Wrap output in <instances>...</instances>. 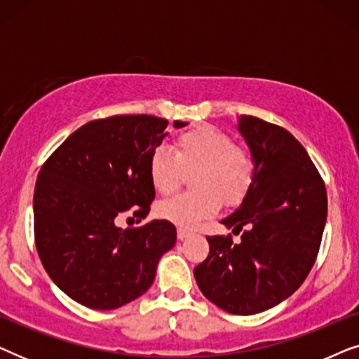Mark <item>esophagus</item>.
Masks as SVG:
<instances>
[{
    "mask_svg": "<svg viewBox=\"0 0 359 359\" xmlns=\"http://www.w3.org/2000/svg\"><path fill=\"white\" fill-rule=\"evenodd\" d=\"M176 233H178V238L180 240H183V238H186V237H188V235H189V232H188V230H186V229H178V232H176Z\"/></svg>",
    "mask_w": 359,
    "mask_h": 359,
    "instance_id": "obj_1",
    "label": "esophagus"
}]
</instances>
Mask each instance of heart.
Wrapping results in <instances>:
<instances>
[{
    "mask_svg": "<svg viewBox=\"0 0 359 359\" xmlns=\"http://www.w3.org/2000/svg\"><path fill=\"white\" fill-rule=\"evenodd\" d=\"M173 155L156 147L149 156V178L160 194L180 188L183 175H191L193 193L178 194L156 205L160 219L193 229L201 220L217 214L220 204H242L257 178V161L247 147L214 126H196L173 140Z\"/></svg>",
    "mask_w": 359,
    "mask_h": 359,
    "instance_id": "obj_1",
    "label": "heart"
}]
</instances>
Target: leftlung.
<instances>
[{
  "instance_id": "8db88e82",
  "label": "left lung",
  "mask_w": 359,
  "mask_h": 359,
  "mask_svg": "<svg viewBox=\"0 0 359 359\" xmlns=\"http://www.w3.org/2000/svg\"><path fill=\"white\" fill-rule=\"evenodd\" d=\"M238 130L257 161V178L242 205L222 220L242 233L208 237L209 255L194 268L201 292L235 316L268 311L311 273L327 220V189L291 132L253 116Z\"/></svg>"
}]
</instances>
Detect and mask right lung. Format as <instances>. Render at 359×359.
I'll return each mask as SVG.
<instances>
[{"instance_id": "obj_1", "label": "right lung", "mask_w": 359, "mask_h": 359, "mask_svg": "<svg viewBox=\"0 0 359 359\" xmlns=\"http://www.w3.org/2000/svg\"><path fill=\"white\" fill-rule=\"evenodd\" d=\"M168 121L121 114L90 121L46 160L34 189V238L52 281L81 306L111 311L151 286L158 259L175 247L176 227L151 220L114 224L122 212L147 217L155 189L149 156ZM186 122L175 121V127Z\"/></svg>"}]
</instances>
